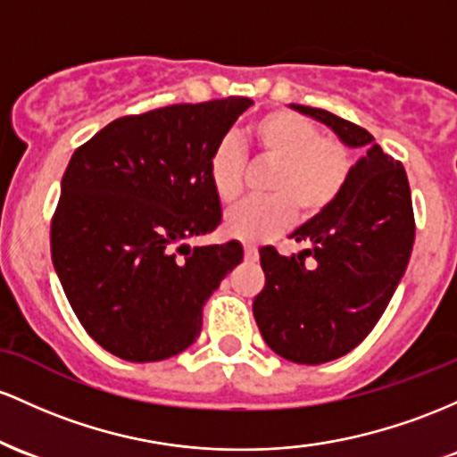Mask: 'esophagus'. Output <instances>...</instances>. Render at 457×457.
Instances as JSON below:
<instances>
[{
    "label": "esophagus",
    "mask_w": 457,
    "mask_h": 457,
    "mask_svg": "<svg viewBox=\"0 0 457 457\" xmlns=\"http://www.w3.org/2000/svg\"><path fill=\"white\" fill-rule=\"evenodd\" d=\"M244 256H245V261H256L259 259V250H256L254 245H245Z\"/></svg>",
    "instance_id": "obj_1"
}]
</instances>
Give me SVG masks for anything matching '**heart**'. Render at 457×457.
Here are the masks:
<instances>
[{
  "label": "heart",
  "instance_id": "1",
  "mask_svg": "<svg viewBox=\"0 0 457 457\" xmlns=\"http://www.w3.org/2000/svg\"><path fill=\"white\" fill-rule=\"evenodd\" d=\"M250 145L261 160L271 162L265 174L268 196L244 203L224 220V233L244 244L274 237L294 222L295 209L304 220L332 207L350 183L353 160L345 142L324 136L309 118L274 110L250 127ZM244 155L233 137H224L207 162V179L222 204L244 192Z\"/></svg>",
  "mask_w": 457,
  "mask_h": 457
}]
</instances>
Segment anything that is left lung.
<instances>
[{
  "instance_id": "1",
  "label": "left lung",
  "mask_w": 457,
  "mask_h": 457,
  "mask_svg": "<svg viewBox=\"0 0 457 457\" xmlns=\"http://www.w3.org/2000/svg\"><path fill=\"white\" fill-rule=\"evenodd\" d=\"M291 107L347 146L365 148L339 201L291 235L309 248L291 256L274 245L259 250L265 287L253 312L261 335L287 361L321 365L352 352L378 324L406 271L417 227L402 162L345 118Z\"/></svg>"
}]
</instances>
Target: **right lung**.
<instances>
[{
    "instance_id": "1",
    "label": "right lung",
    "mask_w": 457,
    "mask_h": 457,
    "mask_svg": "<svg viewBox=\"0 0 457 457\" xmlns=\"http://www.w3.org/2000/svg\"><path fill=\"white\" fill-rule=\"evenodd\" d=\"M250 105L228 96L116 118L71 157L51 261L79 324L122 361L187 350L204 302L242 263L239 242H186L222 222L207 162Z\"/></svg>"
}]
</instances>
